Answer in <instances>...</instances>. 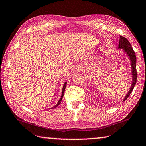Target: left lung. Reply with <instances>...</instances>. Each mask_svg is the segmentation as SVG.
<instances>
[{"label":"left lung","instance_id":"8db88e82","mask_svg":"<svg viewBox=\"0 0 146 146\" xmlns=\"http://www.w3.org/2000/svg\"><path fill=\"white\" fill-rule=\"evenodd\" d=\"M118 48H121L123 50V51L125 52L129 56V58L130 60L131 65V70H132V82L130 90H129L128 93L125 97L123 101H125L126 99L129 98L130 94L132 93V91L133 90L134 87L136 84V78H137V71H136V57L135 55V51H134L133 47H131V43L129 41L127 40V39L124 38L123 36L119 37V42L118 45Z\"/></svg>","mask_w":146,"mask_h":146}]
</instances>
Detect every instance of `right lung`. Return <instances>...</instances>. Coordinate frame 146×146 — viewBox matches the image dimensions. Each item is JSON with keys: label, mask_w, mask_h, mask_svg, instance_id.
<instances>
[{"label": "right lung", "mask_w": 146, "mask_h": 146, "mask_svg": "<svg viewBox=\"0 0 146 146\" xmlns=\"http://www.w3.org/2000/svg\"><path fill=\"white\" fill-rule=\"evenodd\" d=\"M66 84H67V82H66L64 83V84L63 88H62V96H61V98H60V99H59L58 102L57 103V104H56V105H54V106H52V108H49V109H53V108H56V106H58V105H60V103H61V101H62V98H63V97H64V91H65V88H66Z\"/></svg>", "instance_id": "add662e5"}]
</instances>
